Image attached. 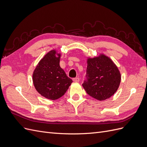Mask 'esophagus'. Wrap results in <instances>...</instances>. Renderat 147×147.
<instances>
[{
    "instance_id": "1",
    "label": "esophagus",
    "mask_w": 147,
    "mask_h": 147,
    "mask_svg": "<svg viewBox=\"0 0 147 147\" xmlns=\"http://www.w3.org/2000/svg\"><path fill=\"white\" fill-rule=\"evenodd\" d=\"M73 81L75 82H80V78L79 77H76L73 78Z\"/></svg>"
}]
</instances>
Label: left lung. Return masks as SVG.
Returning a JSON list of instances; mask_svg holds the SVG:
<instances>
[{
    "label": "left lung",
    "instance_id": "obj_1",
    "mask_svg": "<svg viewBox=\"0 0 147 147\" xmlns=\"http://www.w3.org/2000/svg\"><path fill=\"white\" fill-rule=\"evenodd\" d=\"M86 77L82 84L84 90L100 101L110 98L116 92L121 78L117 66L103 54L93 58L88 57Z\"/></svg>",
    "mask_w": 147,
    "mask_h": 147
}]
</instances>
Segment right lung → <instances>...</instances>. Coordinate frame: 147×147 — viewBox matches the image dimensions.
Masks as SVG:
<instances>
[{
  "mask_svg": "<svg viewBox=\"0 0 147 147\" xmlns=\"http://www.w3.org/2000/svg\"><path fill=\"white\" fill-rule=\"evenodd\" d=\"M60 53L55 50L49 51L35 67L32 80L39 94L50 100L63 96L72 83L59 65Z\"/></svg>",
  "mask_w": 147,
  "mask_h": 147,
  "instance_id": "obj_1",
  "label": "right lung"
}]
</instances>
